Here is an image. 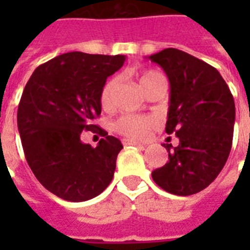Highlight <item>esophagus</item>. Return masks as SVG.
<instances>
[{"label": "esophagus", "mask_w": 250, "mask_h": 250, "mask_svg": "<svg viewBox=\"0 0 250 250\" xmlns=\"http://www.w3.org/2000/svg\"><path fill=\"white\" fill-rule=\"evenodd\" d=\"M123 145H135V146H144V145L141 144V143H137L135 140H129V139H123Z\"/></svg>", "instance_id": "esophagus-1"}]
</instances>
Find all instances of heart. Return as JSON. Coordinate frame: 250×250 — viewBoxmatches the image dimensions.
I'll return each mask as SVG.
<instances>
[{
  "instance_id": "obj_1",
  "label": "heart",
  "mask_w": 250,
  "mask_h": 250,
  "mask_svg": "<svg viewBox=\"0 0 250 250\" xmlns=\"http://www.w3.org/2000/svg\"><path fill=\"white\" fill-rule=\"evenodd\" d=\"M156 79H164V76L156 71L143 72L140 76L141 88ZM117 78H113V79L107 80L105 85H104V88H102L101 96H100V101H101V105L104 109H107V107L111 105L114 89H115V86H117ZM156 125V118L127 114V115H123V117L119 118L118 121H115L113 127L118 133H121L123 136L128 137V139L139 140V139H144V137H146L149 129L153 128Z\"/></svg>"
}]
</instances>
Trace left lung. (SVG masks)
<instances>
[{
  "instance_id": "obj_1",
  "label": "left lung",
  "mask_w": 250,
  "mask_h": 250,
  "mask_svg": "<svg viewBox=\"0 0 250 250\" xmlns=\"http://www.w3.org/2000/svg\"><path fill=\"white\" fill-rule=\"evenodd\" d=\"M166 72L170 106L166 132L178 146L164 144L168 162L152 172L168 193L189 196L205 189L221 172L232 146L235 101L217 68L179 49L149 57Z\"/></svg>"
}]
</instances>
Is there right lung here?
Masks as SVG:
<instances>
[{"label":"right lung","mask_w":250,"mask_h":250,"mask_svg":"<svg viewBox=\"0 0 250 250\" xmlns=\"http://www.w3.org/2000/svg\"><path fill=\"white\" fill-rule=\"evenodd\" d=\"M125 56L64 53L40 64L18 106V129L25 160L42 186L66 201L82 202L106 189L123 145L104 133L96 148L83 131H104L92 121L101 114V90Z\"/></svg>","instance_id":"add662e5"}]
</instances>
